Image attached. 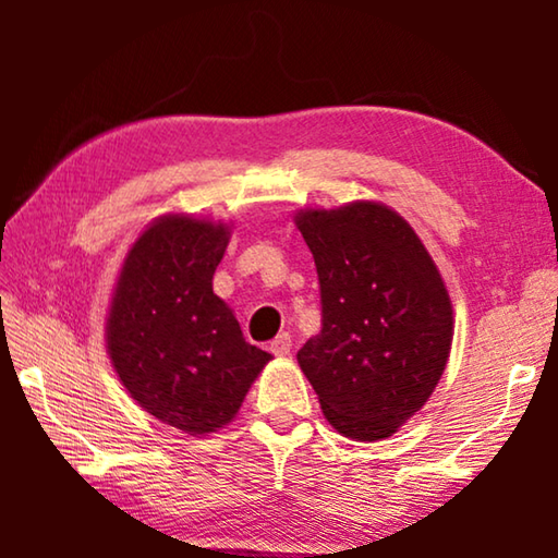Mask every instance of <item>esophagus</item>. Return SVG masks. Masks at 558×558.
<instances>
[{
	"label": "esophagus",
	"mask_w": 558,
	"mask_h": 558,
	"mask_svg": "<svg viewBox=\"0 0 558 558\" xmlns=\"http://www.w3.org/2000/svg\"><path fill=\"white\" fill-rule=\"evenodd\" d=\"M290 349H292V339H290L288 332L278 335V337L270 342V352L276 354V356H288Z\"/></svg>",
	"instance_id": "esophagus-1"
}]
</instances>
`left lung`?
<instances>
[{"label": "left lung", "instance_id": "obj_1", "mask_svg": "<svg viewBox=\"0 0 558 558\" xmlns=\"http://www.w3.org/2000/svg\"><path fill=\"white\" fill-rule=\"evenodd\" d=\"M323 329L298 352L325 418L354 440L389 438L430 399L448 364L452 305L426 245L389 206L307 209Z\"/></svg>", "mask_w": 558, "mask_h": 558}]
</instances>
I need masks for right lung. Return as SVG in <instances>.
<instances>
[{"label": "right lung", "mask_w": 558, "mask_h": 558, "mask_svg": "<svg viewBox=\"0 0 558 558\" xmlns=\"http://www.w3.org/2000/svg\"><path fill=\"white\" fill-rule=\"evenodd\" d=\"M229 226L162 216L132 243L108 315V352L147 413L204 436L239 413L270 354L243 339L211 280Z\"/></svg>", "instance_id": "obj_1"}]
</instances>
